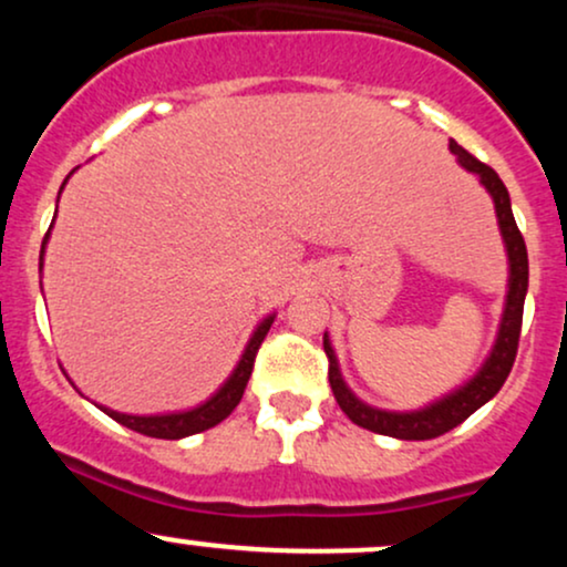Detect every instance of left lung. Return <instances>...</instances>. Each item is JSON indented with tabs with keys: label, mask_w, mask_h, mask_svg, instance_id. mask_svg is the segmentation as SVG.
Wrapping results in <instances>:
<instances>
[{
	"label": "left lung",
	"mask_w": 567,
	"mask_h": 567,
	"mask_svg": "<svg viewBox=\"0 0 567 567\" xmlns=\"http://www.w3.org/2000/svg\"><path fill=\"white\" fill-rule=\"evenodd\" d=\"M451 152L458 157L461 165L466 171L477 173L483 186L491 192L493 202H496V216L501 224V234H504L506 252H509V296H506V309L504 320H501L498 341L491 351V360L485 362V368L480 370L477 379H472L464 389L445 396V400L434 402L426 410H415V413H386V410L368 408L365 402L357 400L349 392L347 383L341 381L338 373V362L333 349H330L328 336H324V354H328V379L330 389H333L336 402L341 405L343 413L349 415V421H354L357 426L368 429V432L386 434V437H400V440H432L440 434L451 432L453 426L464 424L466 419L477 408H483L493 394H498V389L504 386L506 375L512 373L514 357H517L519 347V330H523V306H525V292H528V250H525L523 231L517 229V220L512 216L509 205V192H506L504 181L498 178V173L493 167H487L485 162H480L474 154L466 152L464 146L451 141Z\"/></svg>",
	"instance_id": "8db88e82"
}]
</instances>
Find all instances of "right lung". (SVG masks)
I'll return each mask as SVG.
<instances>
[{
    "instance_id": "obj_1",
    "label": "right lung",
    "mask_w": 567,
    "mask_h": 567,
    "mask_svg": "<svg viewBox=\"0 0 567 567\" xmlns=\"http://www.w3.org/2000/svg\"><path fill=\"white\" fill-rule=\"evenodd\" d=\"M63 184H66V181H63ZM48 234H44V243H48ZM44 243H42V252H44ZM271 322H275V317H269V320L261 322V328L252 333L250 343H247L243 360H239V365L231 373V379L226 381L224 389H220L216 396H210L205 405L186 410V413H171V415H125L109 408H101V410L106 415H112L116 424L157 440H181V437H188V434L205 432V429L220 424V421H224L226 415H231V410L239 405V400H243L247 381H250L252 365H256V354L258 349H261L266 333H269Z\"/></svg>"
}]
</instances>
